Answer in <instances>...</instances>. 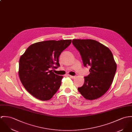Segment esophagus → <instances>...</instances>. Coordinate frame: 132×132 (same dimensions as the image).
<instances>
[{"mask_svg": "<svg viewBox=\"0 0 132 132\" xmlns=\"http://www.w3.org/2000/svg\"><path fill=\"white\" fill-rule=\"evenodd\" d=\"M69 76L70 78H71L72 79H75L76 78V76H71V75H69Z\"/></svg>", "mask_w": 132, "mask_h": 132, "instance_id": "esophagus-1", "label": "esophagus"}]
</instances>
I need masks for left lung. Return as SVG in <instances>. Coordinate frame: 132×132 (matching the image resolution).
<instances>
[{"mask_svg":"<svg viewBox=\"0 0 132 132\" xmlns=\"http://www.w3.org/2000/svg\"><path fill=\"white\" fill-rule=\"evenodd\" d=\"M72 44L80 52L85 67L90 66V73L84 77L82 87L78 90L87 100L103 96L113 82L117 63L110 50L94 40L73 39Z\"/></svg>","mask_w":132,"mask_h":132,"instance_id":"1","label":"left lung"}]
</instances>
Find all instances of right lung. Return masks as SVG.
Instances as JSON below:
<instances>
[{
    "mask_svg": "<svg viewBox=\"0 0 132 132\" xmlns=\"http://www.w3.org/2000/svg\"><path fill=\"white\" fill-rule=\"evenodd\" d=\"M71 42V39L37 42L31 45L21 55L19 78L24 88L32 96L46 101L57 91L63 76L55 74L51 69L60 66L59 56Z\"/></svg>",
    "mask_w": 132,
    "mask_h": 132,
    "instance_id": "obj_1",
    "label": "right lung"
}]
</instances>
